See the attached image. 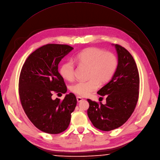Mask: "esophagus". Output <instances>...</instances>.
I'll list each match as a JSON object with an SVG mask.
<instances>
[{
    "instance_id": "1",
    "label": "esophagus",
    "mask_w": 160,
    "mask_h": 160,
    "mask_svg": "<svg viewBox=\"0 0 160 160\" xmlns=\"http://www.w3.org/2000/svg\"><path fill=\"white\" fill-rule=\"evenodd\" d=\"M76 98H77V101H78V102H81L83 99L81 98V97H76Z\"/></svg>"
}]
</instances>
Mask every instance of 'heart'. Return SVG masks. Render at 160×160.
Listing matches in <instances>:
<instances>
[{"mask_svg": "<svg viewBox=\"0 0 160 160\" xmlns=\"http://www.w3.org/2000/svg\"><path fill=\"white\" fill-rule=\"evenodd\" d=\"M79 66L89 68L87 81H78L71 86V91L80 97H86L97 90L101 84L108 82L115 74L118 60L117 55L111 52H105L97 47L88 48L79 53L74 58ZM75 63L68 60L61 66L60 73L66 80L74 79Z\"/></svg>", "mask_w": 160, "mask_h": 160, "instance_id": "heart-1", "label": "heart"}]
</instances>
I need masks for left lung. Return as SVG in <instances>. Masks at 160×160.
Here are the masks:
<instances>
[{"label": "left lung", "instance_id": "obj_1", "mask_svg": "<svg viewBox=\"0 0 160 160\" xmlns=\"http://www.w3.org/2000/svg\"><path fill=\"white\" fill-rule=\"evenodd\" d=\"M118 67L112 79L97 93L106 95V104L87 99L88 115L96 128L110 131L127 122L136 107L139 93V74L136 62L124 47L115 45Z\"/></svg>", "mask_w": 160, "mask_h": 160}]
</instances>
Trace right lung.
Wrapping results in <instances>:
<instances>
[{
	"label": "right lung",
	"instance_id": "right-lung-1",
	"mask_svg": "<svg viewBox=\"0 0 160 160\" xmlns=\"http://www.w3.org/2000/svg\"><path fill=\"white\" fill-rule=\"evenodd\" d=\"M73 48L68 45H43L28 56L20 72L19 95L22 108L37 128L48 134H57L68 129L77 104L72 92L63 100L52 99L53 92L67 91L58 67Z\"/></svg>",
	"mask_w": 160,
	"mask_h": 160
}]
</instances>
